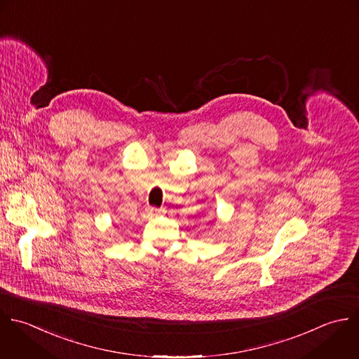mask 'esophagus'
I'll return each mask as SVG.
<instances>
[{
    "label": "esophagus",
    "instance_id": "obj_1",
    "mask_svg": "<svg viewBox=\"0 0 359 359\" xmlns=\"http://www.w3.org/2000/svg\"><path fill=\"white\" fill-rule=\"evenodd\" d=\"M163 212H165V210H162V208H155V207H149V208H147V214H148V217H149V218L159 217V215H162Z\"/></svg>",
    "mask_w": 359,
    "mask_h": 359
}]
</instances>
